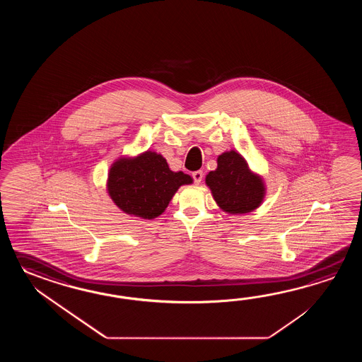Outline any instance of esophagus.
<instances>
[{"label":"esophagus","instance_id":"1","mask_svg":"<svg viewBox=\"0 0 362 362\" xmlns=\"http://www.w3.org/2000/svg\"><path fill=\"white\" fill-rule=\"evenodd\" d=\"M203 172L202 170H195V172H192V180H194V182L197 185H199L202 182V180H203Z\"/></svg>","mask_w":362,"mask_h":362}]
</instances>
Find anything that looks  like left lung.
Returning a JSON list of instances; mask_svg holds the SVG:
<instances>
[{"mask_svg": "<svg viewBox=\"0 0 362 362\" xmlns=\"http://www.w3.org/2000/svg\"><path fill=\"white\" fill-rule=\"evenodd\" d=\"M206 184L218 207L231 215L254 211L265 195L262 178L250 170L245 158L234 150L217 158V168L208 173Z\"/></svg>", "mask_w": 362, "mask_h": 362, "instance_id": "left-lung-1", "label": "left lung"}]
</instances>
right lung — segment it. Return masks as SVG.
Wrapping results in <instances>:
<instances>
[{"label": "right lung", "instance_id": "right-lung-1", "mask_svg": "<svg viewBox=\"0 0 362 362\" xmlns=\"http://www.w3.org/2000/svg\"><path fill=\"white\" fill-rule=\"evenodd\" d=\"M192 182L184 172L170 170L162 155L146 151L116 160L108 173L107 190L125 214L151 220L162 215L181 185Z\"/></svg>", "mask_w": 362, "mask_h": 362}]
</instances>
